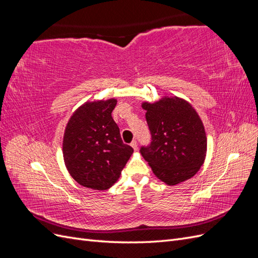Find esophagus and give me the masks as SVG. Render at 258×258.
Listing matches in <instances>:
<instances>
[{"instance_id": "34e87169", "label": "esophagus", "mask_w": 258, "mask_h": 258, "mask_svg": "<svg viewBox=\"0 0 258 258\" xmlns=\"http://www.w3.org/2000/svg\"><path fill=\"white\" fill-rule=\"evenodd\" d=\"M130 145H131V147H132V148H134L135 151H137V150H138V143H137V141H135V140H134V141L131 142V144H130Z\"/></svg>"}]
</instances>
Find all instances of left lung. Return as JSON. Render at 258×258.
<instances>
[{"mask_svg":"<svg viewBox=\"0 0 258 258\" xmlns=\"http://www.w3.org/2000/svg\"><path fill=\"white\" fill-rule=\"evenodd\" d=\"M152 142L142 146L143 158L167 185H176L196 174L207 154V136L198 113L187 101L165 97L143 102Z\"/></svg>","mask_w":258,"mask_h":258,"instance_id":"obj_1","label":"left lung"}]
</instances>
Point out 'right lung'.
<instances>
[{"instance_id":"obj_1","label":"right lung","mask_w":258,"mask_h":258,"mask_svg":"<svg viewBox=\"0 0 258 258\" xmlns=\"http://www.w3.org/2000/svg\"><path fill=\"white\" fill-rule=\"evenodd\" d=\"M116 99L87 101L73 113L64 130L62 152L75 181L105 190L119 178L134 148L123 144L112 117Z\"/></svg>"}]
</instances>
